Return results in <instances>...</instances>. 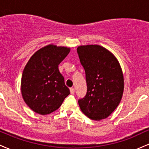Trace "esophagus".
<instances>
[{
  "instance_id": "34e87169",
  "label": "esophagus",
  "mask_w": 149,
  "mask_h": 149,
  "mask_svg": "<svg viewBox=\"0 0 149 149\" xmlns=\"http://www.w3.org/2000/svg\"><path fill=\"white\" fill-rule=\"evenodd\" d=\"M70 92H71V94H74V92H75V89L74 88H70Z\"/></svg>"
}]
</instances>
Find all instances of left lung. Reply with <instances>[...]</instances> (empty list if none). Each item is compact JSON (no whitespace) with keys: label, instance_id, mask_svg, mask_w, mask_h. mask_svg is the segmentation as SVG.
Here are the masks:
<instances>
[{"label":"left lung","instance_id":"1","mask_svg":"<svg viewBox=\"0 0 149 149\" xmlns=\"http://www.w3.org/2000/svg\"><path fill=\"white\" fill-rule=\"evenodd\" d=\"M85 71L86 95L78 100L82 112L95 120L107 118L122 99L124 78L115 56L98 45H81L77 48Z\"/></svg>","mask_w":149,"mask_h":149}]
</instances>
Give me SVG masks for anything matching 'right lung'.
Listing matches in <instances>:
<instances>
[{"mask_svg": "<svg viewBox=\"0 0 149 149\" xmlns=\"http://www.w3.org/2000/svg\"><path fill=\"white\" fill-rule=\"evenodd\" d=\"M69 52V47L48 45L34 53L27 62L22 76V95L34 112L51 113L70 94L58 69Z\"/></svg>", "mask_w": 149, "mask_h": 149, "instance_id": "1", "label": "right lung"}]
</instances>
